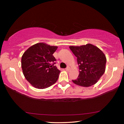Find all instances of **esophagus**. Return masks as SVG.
Returning <instances> with one entry per match:
<instances>
[{
    "mask_svg": "<svg viewBox=\"0 0 124 124\" xmlns=\"http://www.w3.org/2000/svg\"><path fill=\"white\" fill-rule=\"evenodd\" d=\"M69 69H70V68H69V67H67V68H66L65 70H67V71H69Z\"/></svg>",
    "mask_w": 124,
    "mask_h": 124,
    "instance_id": "obj_1",
    "label": "esophagus"
}]
</instances>
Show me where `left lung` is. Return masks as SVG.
<instances>
[{"mask_svg":"<svg viewBox=\"0 0 124 124\" xmlns=\"http://www.w3.org/2000/svg\"><path fill=\"white\" fill-rule=\"evenodd\" d=\"M77 57L79 73L73 82L83 87L94 85L104 74L106 70V57L95 46L87 44L81 46L69 47Z\"/></svg>","mask_w":124,"mask_h":124,"instance_id":"left-lung-1","label":"left lung"}]
</instances>
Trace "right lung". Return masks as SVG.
<instances>
[{
	"label": "right lung",
	"instance_id": "1",
	"mask_svg": "<svg viewBox=\"0 0 124 124\" xmlns=\"http://www.w3.org/2000/svg\"><path fill=\"white\" fill-rule=\"evenodd\" d=\"M57 46L38 43L30 47L21 58V67L26 80L33 87L43 89L58 79L60 71L57 68L53 54Z\"/></svg>",
	"mask_w": 124,
	"mask_h": 124
}]
</instances>
